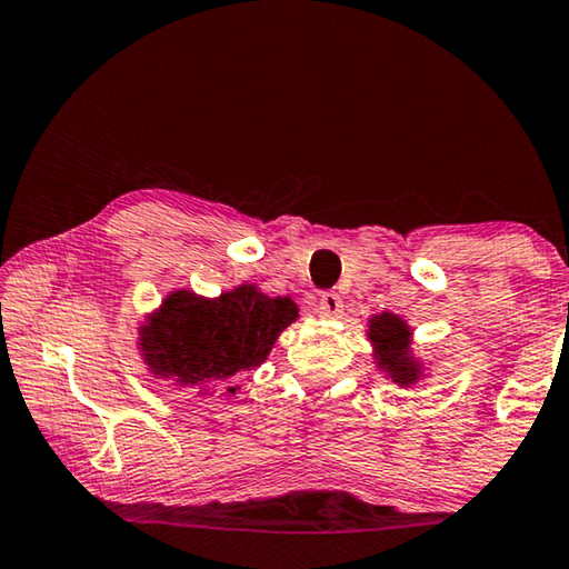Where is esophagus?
<instances>
[{
    "instance_id": "esophagus-1",
    "label": "esophagus",
    "mask_w": 569,
    "mask_h": 569,
    "mask_svg": "<svg viewBox=\"0 0 569 569\" xmlns=\"http://www.w3.org/2000/svg\"><path fill=\"white\" fill-rule=\"evenodd\" d=\"M317 311H319L321 319H337L339 313H341V299H339V293H333V291L321 293V299H319V303H317Z\"/></svg>"
}]
</instances>
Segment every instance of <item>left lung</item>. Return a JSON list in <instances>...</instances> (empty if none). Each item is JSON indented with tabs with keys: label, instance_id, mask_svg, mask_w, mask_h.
I'll return each mask as SVG.
<instances>
[{
	"label": "left lung",
	"instance_id": "1",
	"mask_svg": "<svg viewBox=\"0 0 569 569\" xmlns=\"http://www.w3.org/2000/svg\"><path fill=\"white\" fill-rule=\"evenodd\" d=\"M367 339L372 341L377 369L398 387H410L426 377V367L412 355L410 323L392 311L375 313L367 323Z\"/></svg>",
	"mask_w": 569,
	"mask_h": 569
}]
</instances>
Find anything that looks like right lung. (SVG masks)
I'll list each match as a JSON object with an SVG mask.
<instances>
[{"mask_svg": "<svg viewBox=\"0 0 569 569\" xmlns=\"http://www.w3.org/2000/svg\"><path fill=\"white\" fill-rule=\"evenodd\" d=\"M299 319L291 296L270 299L258 286L242 283L214 299L187 288L171 291L139 327L143 365L159 380L179 387L222 382L268 359L281 331ZM238 385L228 387L236 395Z\"/></svg>", "mask_w": 569, "mask_h": 569, "instance_id": "obj_1", "label": "right lung"}]
</instances>
